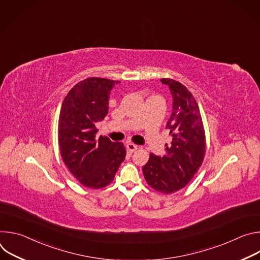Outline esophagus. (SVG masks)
Returning a JSON list of instances; mask_svg holds the SVG:
<instances>
[{
  "label": "esophagus",
  "mask_w": 260,
  "mask_h": 260,
  "mask_svg": "<svg viewBox=\"0 0 260 260\" xmlns=\"http://www.w3.org/2000/svg\"><path fill=\"white\" fill-rule=\"evenodd\" d=\"M126 149H127V151H128L129 153H133V152H135V151L138 149V146L135 145V144L128 143V144L126 145Z\"/></svg>",
  "instance_id": "obj_1"
}]
</instances>
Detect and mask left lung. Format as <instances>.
Here are the masks:
<instances>
[{
  "label": "left lung",
  "mask_w": 260,
  "mask_h": 260,
  "mask_svg": "<svg viewBox=\"0 0 260 260\" xmlns=\"http://www.w3.org/2000/svg\"><path fill=\"white\" fill-rule=\"evenodd\" d=\"M173 95V113L166 128L172 136L171 145L166 144L167 154L150 153L143 167L144 178L151 188L172 194L191 181L201 168L206 154V135L199 105L191 92L182 83L162 78Z\"/></svg>",
  "instance_id": "8db88e82"
}]
</instances>
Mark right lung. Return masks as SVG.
<instances>
[{
  "mask_svg": "<svg viewBox=\"0 0 260 260\" xmlns=\"http://www.w3.org/2000/svg\"><path fill=\"white\" fill-rule=\"evenodd\" d=\"M115 81L90 77L78 82L66 95L58 118V146L62 161L83 186L100 189L113 181L125 158L123 143L96 137L95 123L109 110Z\"/></svg>",
  "mask_w": 260,
  "mask_h": 260,
  "instance_id": "1",
  "label": "right lung"
}]
</instances>
